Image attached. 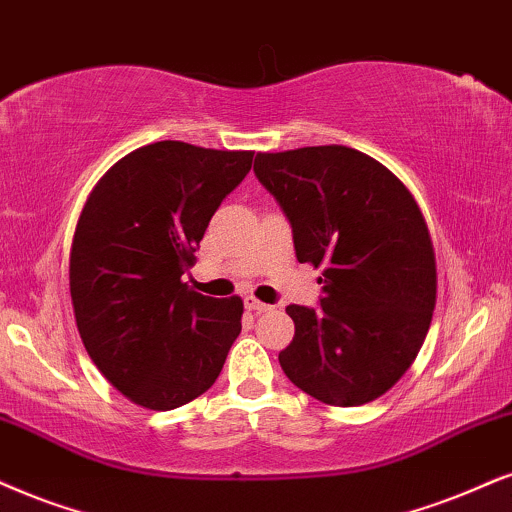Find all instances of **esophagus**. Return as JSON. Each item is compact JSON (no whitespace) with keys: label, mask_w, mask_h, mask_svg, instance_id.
<instances>
[{"label":"esophagus","mask_w":512,"mask_h":512,"mask_svg":"<svg viewBox=\"0 0 512 512\" xmlns=\"http://www.w3.org/2000/svg\"><path fill=\"white\" fill-rule=\"evenodd\" d=\"M243 304H245V309H248V312H255V314H262V312H267V309H269V304L260 302L255 295H245Z\"/></svg>","instance_id":"34e87169"}]
</instances>
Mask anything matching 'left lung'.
I'll return each mask as SVG.
<instances>
[{"mask_svg":"<svg viewBox=\"0 0 512 512\" xmlns=\"http://www.w3.org/2000/svg\"><path fill=\"white\" fill-rule=\"evenodd\" d=\"M255 177L293 226L297 262L323 269L321 307L290 304L278 354L290 383L331 406L378 399L409 371L437 300L430 231L416 198L347 146L257 153Z\"/></svg>","mask_w":512,"mask_h":512,"instance_id":"8db88e82","label":"left lung"}]
</instances>
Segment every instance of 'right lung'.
I'll return each mask as SVG.
<instances>
[{
    "instance_id": "1",
    "label": "right lung",
    "mask_w": 512,
    "mask_h": 512,
    "mask_svg": "<svg viewBox=\"0 0 512 512\" xmlns=\"http://www.w3.org/2000/svg\"><path fill=\"white\" fill-rule=\"evenodd\" d=\"M252 155L155 141L118 160L84 203L70 248L77 331L134 404L170 411L200 397L241 333V297L200 295L184 274Z\"/></svg>"
}]
</instances>
